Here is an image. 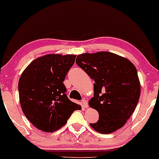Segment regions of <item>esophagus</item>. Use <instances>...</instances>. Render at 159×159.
Segmentation results:
<instances>
[{
	"label": "esophagus",
	"mask_w": 159,
	"mask_h": 159,
	"mask_svg": "<svg viewBox=\"0 0 159 159\" xmlns=\"http://www.w3.org/2000/svg\"><path fill=\"white\" fill-rule=\"evenodd\" d=\"M82 105H83V106H84V107H85V108H87L88 107H89V104H88V101L85 99H83L82 100Z\"/></svg>",
	"instance_id": "34e87169"
}]
</instances>
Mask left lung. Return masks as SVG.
<instances>
[{
  "instance_id": "1",
  "label": "left lung",
  "mask_w": 159,
  "mask_h": 159,
  "mask_svg": "<svg viewBox=\"0 0 159 159\" xmlns=\"http://www.w3.org/2000/svg\"><path fill=\"white\" fill-rule=\"evenodd\" d=\"M78 66L94 80V95L89 106L99 114L90 125L101 134L120 129L139 102L141 85L137 69L129 60L107 52L78 55Z\"/></svg>"
}]
</instances>
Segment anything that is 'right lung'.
I'll return each mask as SVG.
<instances>
[{
    "label": "right lung",
    "instance_id": "add662e5",
    "mask_svg": "<svg viewBox=\"0 0 159 159\" xmlns=\"http://www.w3.org/2000/svg\"><path fill=\"white\" fill-rule=\"evenodd\" d=\"M75 55L47 54L32 61L18 83L22 112L37 129L54 132L62 127L81 106L70 101L64 84Z\"/></svg>",
    "mask_w": 159,
    "mask_h": 159
}]
</instances>
